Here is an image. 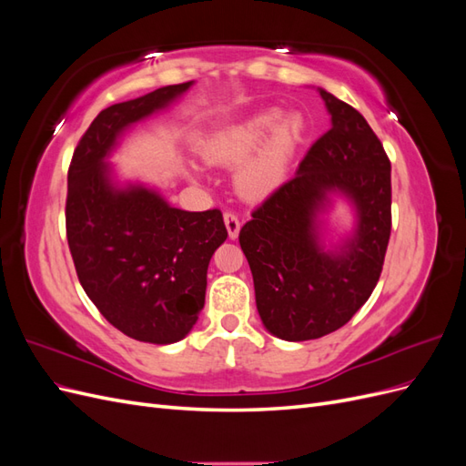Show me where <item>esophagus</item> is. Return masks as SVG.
<instances>
[{"mask_svg":"<svg viewBox=\"0 0 466 466\" xmlns=\"http://www.w3.org/2000/svg\"><path fill=\"white\" fill-rule=\"evenodd\" d=\"M223 221H225V228H228L229 238H237L238 231H241V221H238V218L235 214H231V211H225Z\"/></svg>","mask_w":466,"mask_h":466,"instance_id":"esophagus-1","label":"esophagus"}]
</instances>
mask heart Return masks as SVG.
<instances>
[{
  "instance_id": "b5f03b06",
  "label": "heart",
  "mask_w": 466,
  "mask_h": 466,
  "mask_svg": "<svg viewBox=\"0 0 466 466\" xmlns=\"http://www.w3.org/2000/svg\"><path fill=\"white\" fill-rule=\"evenodd\" d=\"M307 122L299 110L264 108L218 132L204 146L209 165L237 167L235 187L247 200L270 198L289 177L305 142Z\"/></svg>"
}]
</instances>
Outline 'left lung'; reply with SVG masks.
<instances>
[{
    "label": "left lung",
    "mask_w": 466,
    "mask_h": 466,
    "mask_svg": "<svg viewBox=\"0 0 466 466\" xmlns=\"http://www.w3.org/2000/svg\"><path fill=\"white\" fill-rule=\"evenodd\" d=\"M317 91L330 130L238 233L262 324L288 342L327 336L360 311L377 286L390 237V163L383 146L356 108ZM336 199L355 216L344 234H330L323 219Z\"/></svg>",
    "instance_id": "8db88e82"
}]
</instances>
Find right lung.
Returning <instances> with one entry per match:
<instances>
[{
    "label": "right lung",
    "instance_id": "1",
    "mask_svg": "<svg viewBox=\"0 0 466 466\" xmlns=\"http://www.w3.org/2000/svg\"><path fill=\"white\" fill-rule=\"evenodd\" d=\"M194 81L98 112L67 173L66 229L76 272L112 327L139 342L185 338L206 301L208 266L228 238L219 209L187 211L108 163L126 132L171 108Z\"/></svg>",
    "mask_w": 466,
    "mask_h": 466
}]
</instances>
